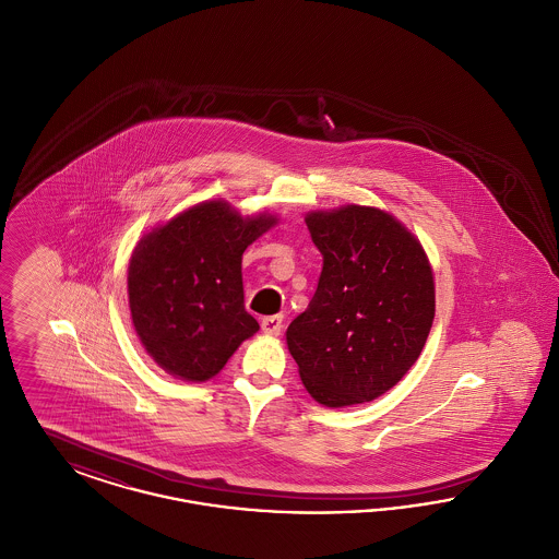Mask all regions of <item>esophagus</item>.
I'll return each mask as SVG.
<instances>
[{
    "label": "esophagus",
    "mask_w": 559,
    "mask_h": 559,
    "mask_svg": "<svg viewBox=\"0 0 559 559\" xmlns=\"http://www.w3.org/2000/svg\"><path fill=\"white\" fill-rule=\"evenodd\" d=\"M262 331L266 335H281V331H283V317L281 314L266 317V319L262 320Z\"/></svg>",
    "instance_id": "1"
}]
</instances>
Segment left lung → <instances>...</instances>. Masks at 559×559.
<instances>
[{
  "label": "left lung",
  "mask_w": 559,
  "mask_h": 559,
  "mask_svg": "<svg viewBox=\"0 0 559 559\" xmlns=\"http://www.w3.org/2000/svg\"><path fill=\"white\" fill-rule=\"evenodd\" d=\"M322 253L319 287L287 329L310 396L331 408L379 399L415 365L436 314L421 242L377 207L306 215Z\"/></svg>",
  "instance_id": "obj_1"
}]
</instances>
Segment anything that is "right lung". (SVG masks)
<instances>
[{"label": "right lung", "mask_w": 559, "mask_h": 559, "mask_svg": "<svg viewBox=\"0 0 559 559\" xmlns=\"http://www.w3.org/2000/svg\"><path fill=\"white\" fill-rule=\"evenodd\" d=\"M276 224L205 201L153 228L133 249L128 295L140 344L163 371L207 381L258 329L245 310L242 253Z\"/></svg>", "instance_id": "right-lung-1"}]
</instances>
